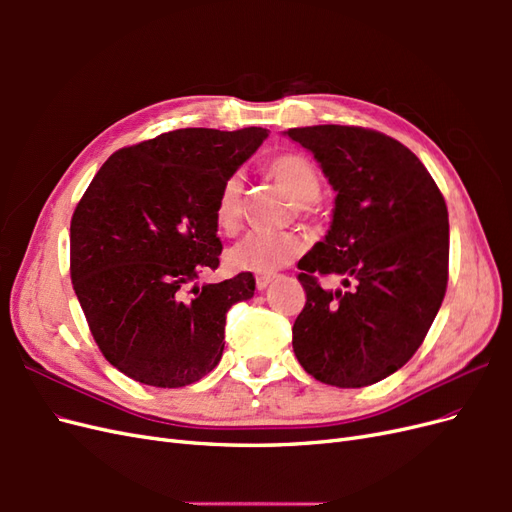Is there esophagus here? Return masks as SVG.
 <instances>
[{"label": "esophagus", "mask_w": 512, "mask_h": 512, "mask_svg": "<svg viewBox=\"0 0 512 512\" xmlns=\"http://www.w3.org/2000/svg\"><path fill=\"white\" fill-rule=\"evenodd\" d=\"M273 280H275V275H256V288L265 290Z\"/></svg>", "instance_id": "obj_1"}]
</instances>
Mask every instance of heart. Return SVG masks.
I'll return each mask as SVG.
<instances>
[{
  "label": "heart",
  "instance_id": "b5f03b06",
  "mask_svg": "<svg viewBox=\"0 0 512 512\" xmlns=\"http://www.w3.org/2000/svg\"><path fill=\"white\" fill-rule=\"evenodd\" d=\"M267 175L299 205L309 211V205L320 196V177L314 164L301 153H280L269 160ZM213 218L224 232H235L243 218V181L239 175L224 179L213 205ZM305 241L297 232H252L226 252L228 265L235 271L271 275L301 256Z\"/></svg>",
  "mask_w": 512,
  "mask_h": 512
}]
</instances>
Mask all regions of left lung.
<instances>
[{
  "instance_id": "obj_1",
  "label": "left lung",
  "mask_w": 512,
  "mask_h": 512,
  "mask_svg": "<svg viewBox=\"0 0 512 512\" xmlns=\"http://www.w3.org/2000/svg\"><path fill=\"white\" fill-rule=\"evenodd\" d=\"M314 153L335 190L333 222L299 260L307 301L292 348L316 380L361 389L404 367L442 305L448 211L423 162L395 138L356 126L284 132ZM339 274L331 291L320 276Z\"/></svg>"
}]
</instances>
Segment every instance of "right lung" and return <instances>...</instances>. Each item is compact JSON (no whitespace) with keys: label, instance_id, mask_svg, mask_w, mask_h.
I'll list each match as a JSON object with an SVG mask.
<instances>
[{"label":"right lung","instance_id":"right-lung-1","mask_svg":"<svg viewBox=\"0 0 512 512\" xmlns=\"http://www.w3.org/2000/svg\"><path fill=\"white\" fill-rule=\"evenodd\" d=\"M269 136L185 128L123 147L89 183L70 222V277L104 359L128 378L179 389L220 363L226 312L254 297L252 273L220 267L213 205L224 179Z\"/></svg>","mask_w":512,"mask_h":512}]
</instances>
